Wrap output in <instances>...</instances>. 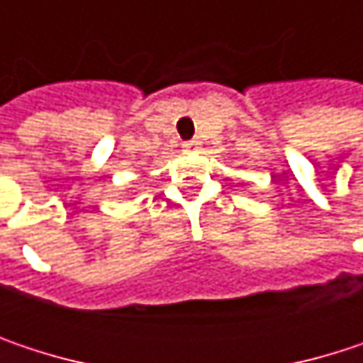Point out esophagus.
Listing matches in <instances>:
<instances>
[{"instance_id":"esophagus-1","label":"esophagus","mask_w":363,"mask_h":363,"mask_svg":"<svg viewBox=\"0 0 363 363\" xmlns=\"http://www.w3.org/2000/svg\"><path fill=\"white\" fill-rule=\"evenodd\" d=\"M182 149L184 151H195V149H199V143L197 140H186V143H182Z\"/></svg>"}]
</instances>
